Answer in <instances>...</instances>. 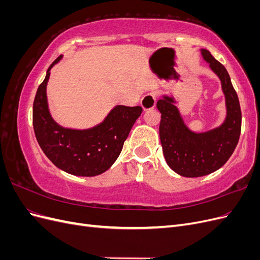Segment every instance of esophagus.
I'll return each instance as SVG.
<instances>
[{
    "label": "esophagus",
    "mask_w": 260,
    "mask_h": 260,
    "mask_svg": "<svg viewBox=\"0 0 260 260\" xmlns=\"http://www.w3.org/2000/svg\"><path fill=\"white\" fill-rule=\"evenodd\" d=\"M156 99L157 98L155 93H148L143 96L142 100H141V106H142L144 111L152 109L156 106Z\"/></svg>",
    "instance_id": "1"
}]
</instances>
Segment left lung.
Instances as JSON below:
<instances>
[{
    "label": "left lung",
    "mask_w": 260,
    "mask_h": 260,
    "mask_svg": "<svg viewBox=\"0 0 260 260\" xmlns=\"http://www.w3.org/2000/svg\"><path fill=\"white\" fill-rule=\"evenodd\" d=\"M202 55L221 80L226 104L224 122L214 130L194 133L184 124L174 99L164 96L156 104L161 114L159 137L165 159L172 170L187 178L203 177L221 168L238 145L242 127L239 98L225 67L209 51L203 49Z\"/></svg>",
    "instance_id": "1"
}]
</instances>
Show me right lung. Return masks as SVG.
Returning a JSON list of instances; mask_svg holds the SVG:
<instances>
[{"mask_svg":"<svg viewBox=\"0 0 260 260\" xmlns=\"http://www.w3.org/2000/svg\"><path fill=\"white\" fill-rule=\"evenodd\" d=\"M39 85L35 102L32 122L39 145L46 157L59 169L70 175L94 177L111 168L120 155L132 125L142 113L141 106L118 105L101 124L88 130L65 129L55 122L49 112L46 84L50 70Z\"/></svg>","mask_w":260,"mask_h":260,"instance_id":"1","label":"right lung"}]
</instances>
